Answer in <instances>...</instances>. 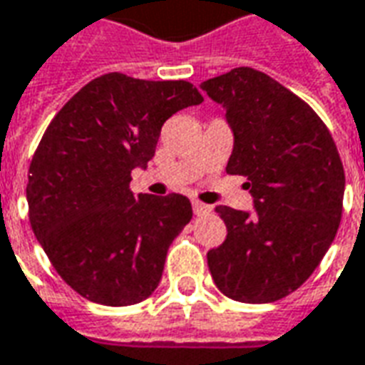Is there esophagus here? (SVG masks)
Returning <instances> with one entry per match:
<instances>
[{"label": "esophagus", "instance_id": "esophagus-1", "mask_svg": "<svg viewBox=\"0 0 365 365\" xmlns=\"http://www.w3.org/2000/svg\"><path fill=\"white\" fill-rule=\"evenodd\" d=\"M192 210H195L196 216H204V214H208V212H210V206L198 202V200H192Z\"/></svg>", "mask_w": 365, "mask_h": 365}]
</instances>
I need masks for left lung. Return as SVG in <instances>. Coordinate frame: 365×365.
<instances>
[{"label":"left lung","instance_id":"8db88e82","mask_svg":"<svg viewBox=\"0 0 365 365\" xmlns=\"http://www.w3.org/2000/svg\"><path fill=\"white\" fill-rule=\"evenodd\" d=\"M200 88L226 110V170L247 178L255 208L216 206L228 236L206 255L208 269L234 301H279L311 277L340 226L346 178L334 139L311 106L250 66Z\"/></svg>","mask_w":365,"mask_h":365}]
</instances>
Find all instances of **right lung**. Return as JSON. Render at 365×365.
Returning a JSON list of instances; mask_svg holds the SVG:
<instances>
[{
    "mask_svg": "<svg viewBox=\"0 0 365 365\" xmlns=\"http://www.w3.org/2000/svg\"><path fill=\"white\" fill-rule=\"evenodd\" d=\"M202 100L187 80L110 72L48 123L29 165L31 228L56 273L88 301L128 307L159 285L192 206L175 192L133 196L131 170L153 159L173 113Z\"/></svg>",
    "mask_w": 365,
    "mask_h": 365,
    "instance_id": "1",
    "label": "right lung"
}]
</instances>
